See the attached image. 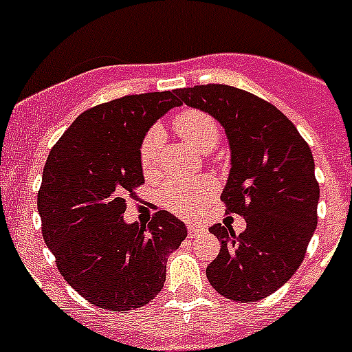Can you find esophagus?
Segmentation results:
<instances>
[{"mask_svg":"<svg viewBox=\"0 0 352 352\" xmlns=\"http://www.w3.org/2000/svg\"><path fill=\"white\" fill-rule=\"evenodd\" d=\"M186 231H188V238H195V236L203 234L204 229L201 226H188L186 227Z\"/></svg>","mask_w":352,"mask_h":352,"instance_id":"34e87169","label":"esophagus"}]
</instances>
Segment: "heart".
Instances as JSON below:
<instances>
[{
    "label": "heart",
    "instance_id": "heart-1",
    "mask_svg": "<svg viewBox=\"0 0 352 352\" xmlns=\"http://www.w3.org/2000/svg\"><path fill=\"white\" fill-rule=\"evenodd\" d=\"M174 130L179 138L208 153L217 148L220 141V126L211 114L201 109H185L174 116ZM164 144V132L153 125L144 133L139 144V166L146 179H155L160 173V149ZM217 182L210 176L197 179H169L162 186L158 199L167 211L182 219H192L199 210L217 194Z\"/></svg>",
    "mask_w": 352,
    "mask_h": 352
}]
</instances>
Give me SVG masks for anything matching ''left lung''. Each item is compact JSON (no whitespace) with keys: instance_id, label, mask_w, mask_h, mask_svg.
I'll use <instances>...</instances> for the list:
<instances>
[{"instance_id":"left-lung-1","label":"left lung","mask_w":352,"mask_h":352,"mask_svg":"<svg viewBox=\"0 0 352 352\" xmlns=\"http://www.w3.org/2000/svg\"><path fill=\"white\" fill-rule=\"evenodd\" d=\"M176 95L226 129L232 167L220 199L226 213L247 222L241 234L210 227L222 247L208 280L227 300H263L300 268L316 231L319 183L310 146L284 113L245 89L203 84Z\"/></svg>"}]
</instances>
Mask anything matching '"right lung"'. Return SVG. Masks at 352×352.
Returning <instances> with one entry per match:
<instances>
[{
    "label": "right lung",
    "instance_id": "right-lung-1",
    "mask_svg": "<svg viewBox=\"0 0 352 352\" xmlns=\"http://www.w3.org/2000/svg\"><path fill=\"white\" fill-rule=\"evenodd\" d=\"M174 105L176 91L126 95L84 111L52 146L36 206L43 241L65 280L98 309H141L166 282L167 257L185 223L160 210L125 223L126 199L144 183L139 144Z\"/></svg>",
    "mask_w": 352,
    "mask_h": 352
}]
</instances>
